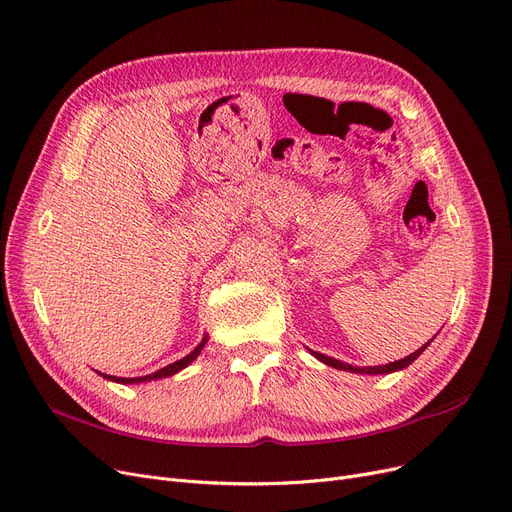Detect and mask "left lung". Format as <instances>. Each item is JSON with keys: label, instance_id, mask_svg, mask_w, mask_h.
Masks as SVG:
<instances>
[{"label": "left lung", "instance_id": "8db88e82", "mask_svg": "<svg viewBox=\"0 0 512 512\" xmlns=\"http://www.w3.org/2000/svg\"><path fill=\"white\" fill-rule=\"evenodd\" d=\"M429 344V342H427ZM427 344H423L419 351H415V353H411L409 357H405V359H400V361H394V363H388V365H378V367H353V365H346V363H342V361H338V359H332V357H326V355H321V353H315V351H311V355H315V359H319L321 363H326V365H330V367H336V369H344V371H357V373H392V371H398V369H405V367H409L423 351L427 348Z\"/></svg>", "mask_w": 512, "mask_h": 512}]
</instances>
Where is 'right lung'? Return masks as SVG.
<instances>
[{
  "label": "right lung",
  "mask_w": 512,
  "mask_h": 512,
  "mask_svg": "<svg viewBox=\"0 0 512 512\" xmlns=\"http://www.w3.org/2000/svg\"><path fill=\"white\" fill-rule=\"evenodd\" d=\"M205 342H207V338H203V342L197 344V348H195V351H193L191 355H186L184 359H180V361H176V363H172V365H168V367H164V369H159V371H155V373H151V375H143V378H116V375H103V378H105V380H112V382H118V384H139V382L168 378V375H174L176 371L184 369L188 363H193V361L197 359V355L201 353V348L205 346Z\"/></svg>",
  "instance_id": "add662e5"
}]
</instances>
